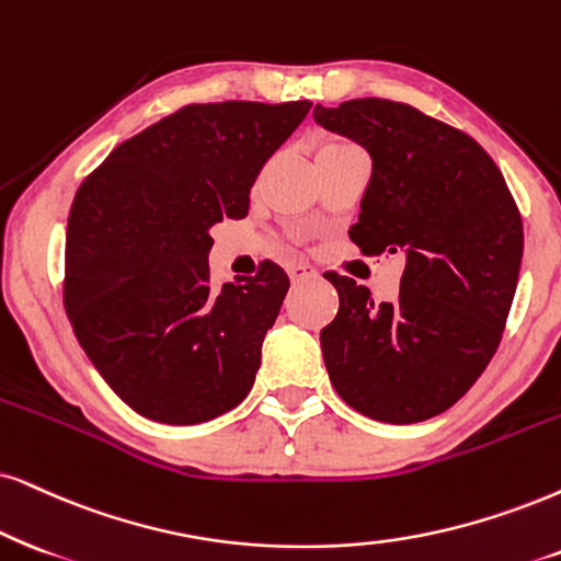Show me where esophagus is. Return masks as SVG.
<instances>
[{
    "label": "esophagus",
    "instance_id": "34e87169",
    "mask_svg": "<svg viewBox=\"0 0 561 561\" xmlns=\"http://www.w3.org/2000/svg\"><path fill=\"white\" fill-rule=\"evenodd\" d=\"M287 272H289V276H293V282H305V279H310V276H316V268L302 264V261H295V264H289Z\"/></svg>",
    "mask_w": 561,
    "mask_h": 561
}]
</instances>
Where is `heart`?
<instances>
[{"label":"heart","instance_id":"1","mask_svg":"<svg viewBox=\"0 0 561 561\" xmlns=\"http://www.w3.org/2000/svg\"><path fill=\"white\" fill-rule=\"evenodd\" d=\"M325 147H354V145H350V141L336 139V141H329V145H325Z\"/></svg>","mask_w":561,"mask_h":561}]
</instances>
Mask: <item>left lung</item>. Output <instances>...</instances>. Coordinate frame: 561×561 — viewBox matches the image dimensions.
<instances>
[{"mask_svg": "<svg viewBox=\"0 0 561 561\" xmlns=\"http://www.w3.org/2000/svg\"><path fill=\"white\" fill-rule=\"evenodd\" d=\"M316 122L365 147L373 175L350 240L363 256L403 253L396 302L336 272L339 313L321 331L336 393L370 420L443 414L494 357L523 259V219L497 162L414 105L354 98Z\"/></svg>", "mask_w": 561, "mask_h": 561, "instance_id": "8db88e82", "label": "left lung"}]
</instances>
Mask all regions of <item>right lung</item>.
<instances>
[{
    "label": "right lung",
    "mask_w": 561,
    "mask_h": 561,
    "mask_svg": "<svg viewBox=\"0 0 561 561\" xmlns=\"http://www.w3.org/2000/svg\"><path fill=\"white\" fill-rule=\"evenodd\" d=\"M310 105H183L77 188L64 308L95 370L147 420L209 422L251 391L289 276L264 259L211 289L209 228L248 215L253 181Z\"/></svg>",
    "instance_id": "1"
}]
</instances>
